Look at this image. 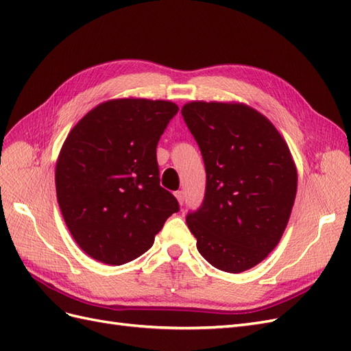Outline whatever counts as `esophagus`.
<instances>
[{"mask_svg": "<svg viewBox=\"0 0 351 351\" xmlns=\"http://www.w3.org/2000/svg\"><path fill=\"white\" fill-rule=\"evenodd\" d=\"M174 195H176V197H177V200H178V204L183 205V204H184V193L182 192V190H178V192H176Z\"/></svg>", "mask_w": 351, "mask_h": 351, "instance_id": "34e87169", "label": "esophagus"}]
</instances>
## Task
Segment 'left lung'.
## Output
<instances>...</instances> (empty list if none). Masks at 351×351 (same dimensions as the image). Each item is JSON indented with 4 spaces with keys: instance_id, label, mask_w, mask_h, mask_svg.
<instances>
[{
    "instance_id": "left-lung-1",
    "label": "left lung",
    "mask_w": 351,
    "mask_h": 351,
    "mask_svg": "<svg viewBox=\"0 0 351 351\" xmlns=\"http://www.w3.org/2000/svg\"><path fill=\"white\" fill-rule=\"evenodd\" d=\"M182 115L205 162L202 205L186 222L212 267L239 274L277 246L297 192L289 146L267 117L244 104L189 102Z\"/></svg>"
}]
</instances>
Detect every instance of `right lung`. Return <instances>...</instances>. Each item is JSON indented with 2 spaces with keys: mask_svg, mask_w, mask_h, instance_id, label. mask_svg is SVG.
Instances as JSON below:
<instances>
[{
  "mask_svg": "<svg viewBox=\"0 0 351 351\" xmlns=\"http://www.w3.org/2000/svg\"><path fill=\"white\" fill-rule=\"evenodd\" d=\"M178 107L112 99L73 127L56 167L62 218L80 249L108 265L139 258L180 206L159 184L156 145Z\"/></svg>",
  "mask_w": 351,
  "mask_h": 351,
  "instance_id": "obj_1",
  "label": "right lung"
}]
</instances>
